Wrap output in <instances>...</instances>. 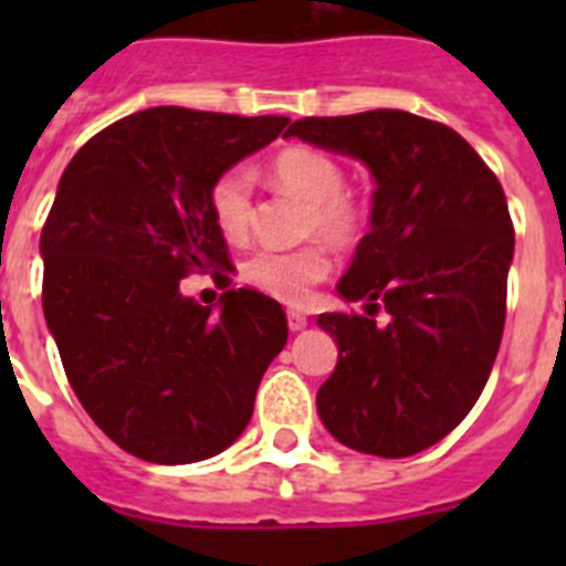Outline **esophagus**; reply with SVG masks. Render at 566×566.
Segmentation results:
<instances>
[{"label":"esophagus","instance_id":"esophagus-1","mask_svg":"<svg viewBox=\"0 0 566 566\" xmlns=\"http://www.w3.org/2000/svg\"><path fill=\"white\" fill-rule=\"evenodd\" d=\"M286 319H289V332H303V328L308 326V317L303 312H286Z\"/></svg>","mask_w":566,"mask_h":566}]
</instances>
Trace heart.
I'll return each instance as SVG.
<instances>
[{"instance_id":"1","label":"heart","mask_w":566,"mask_h":566,"mask_svg":"<svg viewBox=\"0 0 566 566\" xmlns=\"http://www.w3.org/2000/svg\"><path fill=\"white\" fill-rule=\"evenodd\" d=\"M272 184L306 201L303 234L323 238L334 247H354L368 227V209L345 189V169L334 155L317 147H289L269 167ZM209 212L218 232L240 240L252 223V169L229 167L209 189ZM332 269L323 243L300 249H260L243 263V277L260 292L283 303H306L312 289Z\"/></svg>"}]
</instances>
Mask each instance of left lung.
Here are the masks:
<instances>
[{
    "label": "left lung",
    "mask_w": 566,
    "mask_h": 566,
    "mask_svg": "<svg viewBox=\"0 0 566 566\" xmlns=\"http://www.w3.org/2000/svg\"><path fill=\"white\" fill-rule=\"evenodd\" d=\"M286 135L357 158L377 184L371 232L337 283L369 317H317L339 348L317 413L352 451L413 457L468 417L499 354L516 247L504 189L462 135L405 109L300 118Z\"/></svg>",
    "instance_id": "left-lung-1"
}]
</instances>
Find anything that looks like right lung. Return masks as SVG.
<instances>
[{
    "mask_svg": "<svg viewBox=\"0 0 566 566\" xmlns=\"http://www.w3.org/2000/svg\"><path fill=\"white\" fill-rule=\"evenodd\" d=\"M286 115L153 107L93 135L42 229V308L70 388L133 457L189 464L227 451L289 339L266 294L184 297L189 272L227 280L209 212L214 178L283 133Z\"/></svg>",
    "mask_w": 566,
    "mask_h": 566,
    "instance_id": "obj_1",
    "label": "right lung"
}]
</instances>
